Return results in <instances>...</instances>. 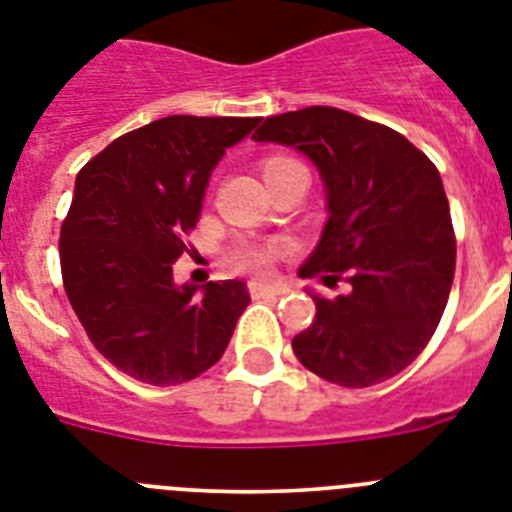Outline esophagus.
Segmentation results:
<instances>
[{
	"label": "esophagus",
	"instance_id": "obj_1",
	"mask_svg": "<svg viewBox=\"0 0 512 512\" xmlns=\"http://www.w3.org/2000/svg\"><path fill=\"white\" fill-rule=\"evenodd\" d=\"M252 296H257V299H260V296H281V294H286V291H289V286H286V283H252Z\"/></svg>",
	"mask_w": 512,
	"mask_h": 512
}]
</instances>
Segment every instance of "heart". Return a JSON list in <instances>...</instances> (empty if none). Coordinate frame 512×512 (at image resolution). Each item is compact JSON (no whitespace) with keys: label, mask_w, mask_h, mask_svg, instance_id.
<instances>
[{"label":"heart","mask_w":512,"mask_h":512,"mask_svg":"<svg viewBox=\"0 0 512 512\" xmlns=\"http://www.w3.org/2000/svg\"><path fill=\"white\" fill-rule=\"evenodd\" d=\"M289 163H294L291 158L286 156H270L263 161V176L273 174V171L283 169V166H289ZM273 252L276 249L273 247H263V244H249V247H242L239 252H236L234 263L239 265L242 270H247V273H265L270 265V260H273Z\"/></svg>","instance_id":"obj_1"}]
</instances>
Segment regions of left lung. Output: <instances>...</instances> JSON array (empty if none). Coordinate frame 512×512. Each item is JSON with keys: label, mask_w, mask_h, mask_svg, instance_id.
Listing matches in <instances>:
<instances>
[{"label": "left lung", "mask_w": 512, "mask_h": 512, "mask_svg": "<svg viewBox=\"0 0 512 512\" xmlns=\"http://www.w3.org/2000/svg\"><path fill=\"white\" fill-rule=\"evenodd\" d=\"M252 140L299 150L320 171L328 221L299 276L351 283L333 302L307 289L317 315L291 341L296 359L343 388L398 375L429 343L453 286L440 171L401 132L330 106L265 119Z\"/></svg>", "instance_id": "left-lung-1"}]
</instances>
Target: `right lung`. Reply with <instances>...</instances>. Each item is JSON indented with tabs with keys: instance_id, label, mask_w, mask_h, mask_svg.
Segmentation results:
<instances>
[{
	"instance_id": "right-lung-1",
	"label": "right lung",
	"mask_w": 512,
	"mask_h": 512,
	"mask_svg": "<svg viewBox=\"0 0 512 512\" xmlns=\"http://www.w3.org/2000/svg\"><path fill=\"white\" fill-rule=\"evenodd\" d=\"M257 117H166L117 137L75 179L62 223L64 291L124 375L179 385L203 375L249 304L244 281H174L210 174Z\"/></svg>"
}]
</instances>
